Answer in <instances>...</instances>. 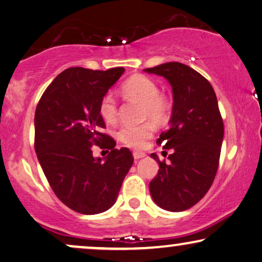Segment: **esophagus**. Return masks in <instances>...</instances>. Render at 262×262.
I'll list each match as a JSON object with an SVG mask.
<instances>
[{
	"label": "esophagus",
	"mask_w": 262,
	"mask_h": 262,
	"mask_svg": "<svg viewBox=\"0 0 262 262\" xmlns=\"http://www.w3.org/2000/svg\"><path fill=\"white\" fill-rule=\"evenodd\" d=\"M133 157H134L135 160H139V159L144 158L145 155H144V153H141V152H134L133 153Z\"/></svg>",
	"instance_id": "34e87169"
}]
</instances>
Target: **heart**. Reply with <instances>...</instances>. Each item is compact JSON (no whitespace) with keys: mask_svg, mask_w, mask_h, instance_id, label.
I'll use <instances>...</instances> for the list:
<instances>
[{"mask_svg":"<svg viewBox=\"0 0 262 262\" xmlns=\"http://www.w3.org/2000/svg\"><path fill=\"white\" fill-rule=\"evenodd\" d=\"M125 98L141 103V118L149 120L155 124H164L171 113L169 98L159 92V87L152 79L145 75H133L125 80L121 87ZM98 111L106 123L117 120V103L110 93L104 95L99 100ZM153 134L151 122L139 125H123L116 133L117 140L130 148H141Z\"/></svg>","mask_w":262,"mask_h":262,"instance_id":"1","label":"heart"}]
</instances>
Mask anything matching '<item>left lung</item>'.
<instances>
[{
	"label": "left lung",
	"mask_w": 262,
	"mask_h": 262,
	"mask_svg": "<svg viewBox=\"0 0 262 262\" xmlns=\"http://www.w3.org/2000/svg\"><path fill=\"white\" fill-rule=\"evenodd\" d=\"M145 71L164 76L173 93L170 128L157 140L172 153L167 164L156 153L151 155L159 170L149 182V193L164 210L186 211L206 195L218 170L224 123L217 96L206 78L180 62Z\"/></svg>",
	"instance_id": "8db88e82"
}]
</instances>
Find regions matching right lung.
I'll return each mask as SVG.
<instances>
[{"mask_svg":"<svg viewBox=\"0 0 262 262\" xmlns=\"http://www.w3.org/2000/svg\"><path fill=\"white\" fill-rule=\"evenodd\" d=\"M124 68L66 69L44 91L34 114V149L51 189L71 210L97 214L116 201L134 158L128 148L100 133L98 104ZM95 145L111 149L103 162Z\"/></svg>","mask_w":262,"mask_h":262,"instance_id":"1","label":"right lung"}]
</instances>
